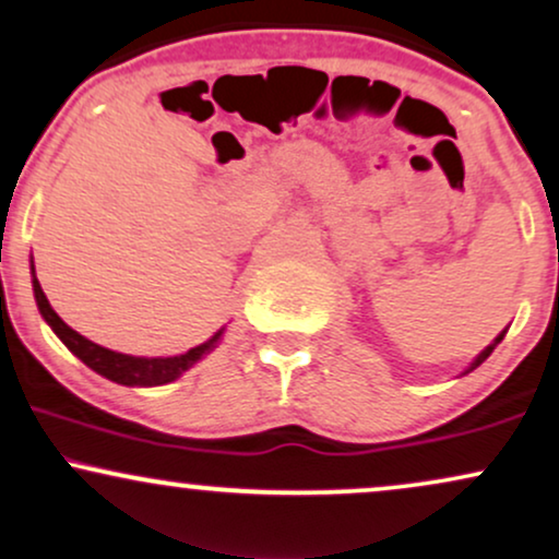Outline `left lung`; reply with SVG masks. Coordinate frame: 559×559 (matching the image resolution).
I'll return each mask as SVG.
<instances>
[{
    "label": "left lung",
    "mask_w": 559,
    "mask_h": 559,
    "mask_svg": "<svg viewBox=\"0 0 559 559\" xmlns=\"http://www.w3.org/2000/svg\"><path fill=\"white\" fill-rule=\"evenodd\" d=\"M503 335H506V332H500V335H498V337H496V343H492V345H487V348H485V350H483V353H479V356H477V358H475V364H472V366H469V369H467V371H472V369H477V366H479V364H483V361H485V358H487V356H490V353H492V348H496V345H498V343H500V341H503Z\"/></svg>",
    "instance_id": "1"
}]
</instances>
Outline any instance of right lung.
<instances>
[{"label":"right lung","instance_id":"right-lung-1","mask_svg":"<svg viewBox=\"0 0 559 559\" xmlns=\"http://www.w3.org/2000/svg\"><path fill=\"white\" fill-rule=\"evenodd\" d=\"M33 292H35V301H38L40 314H44V320L51 324L56 335L61 337V343L67 345V348L72 350L82 364H87L92 371L103 373L105 379L116 381V384H126V386L167 384V381L178 379L182 371H188L198 358L206 356L209 350H214L218 335H222V332H216L209 343L198 345V348H190L188 353H182V356H169V358L126 356V353L103 348V345L87 341V337L80 335V332L69 328V324L53 312L51 304H48L44 288H40L38 278H35V273H33Z\"/></svg>","mask_w":559,"mask_h":559}]
</instances>
